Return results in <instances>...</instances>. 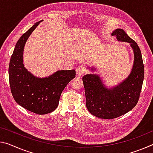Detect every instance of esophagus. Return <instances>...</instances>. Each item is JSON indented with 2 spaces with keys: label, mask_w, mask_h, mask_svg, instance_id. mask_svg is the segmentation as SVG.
Segmentation results:
<instances>
[{
  "label": "esophagus",
  "mask_w": 153,
  "mask_h": 153,
  "mask_svg": "<svg viewBox=\"0 0 153 153\" xmlns=\"http://www.w3.org/2000/svg\"><path fill=\"white\" fill-rule=\"evenodd\" d=\"M76 71L77 76H82V75H83L84 74V69L82 67H77L76 69Z\"/></svg>",
  "instance_id": "1"
}]
</instances>
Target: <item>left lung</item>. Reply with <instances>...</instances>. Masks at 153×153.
Segmentation results:
<instances>
[{
    "mask_svg": "<svg viewBox=\"0 0 153 153\" xmlns=\"http://www.w3.org/2000/svg\"><path fill=\"white\" fill-rule=\"evenodd\" d=\"M111 35H115L119 42L130 43L134 53V62L127 78L111 88L104 86L98 75L87 74L82 77L87 109L93 115L103 119L119 117L136 105L144 77L141 51L136 42L121 28L116 29Z\"/></svg>",
    "mask_w": 153,
    "mask_h": 153,
    "instance_id": "1",
    "label": "left lung"
}]
</instances>
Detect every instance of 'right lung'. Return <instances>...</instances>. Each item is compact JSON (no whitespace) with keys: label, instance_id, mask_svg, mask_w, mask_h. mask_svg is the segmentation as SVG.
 I'll return each instance as SVG.
<instances>
[{"label":"right lung","instance_id":"obj_1","mask_svg":"<svg viewBox=\"0 0 153 153\" xmlns=\"http://www.w3.org/2000/svg\"><path fill=\"white\" fill-rule=\"evenodd\" d=\"M42 21L35 23L19 39L9 66V84L13 99L22 107L37 114L54 111L62 91L76 77V71L71 69L59 70L50 76L39 78L24 67V45L30 34Z\"/></svg>","mask_w":153,"mask_h":153}]
</instances>
